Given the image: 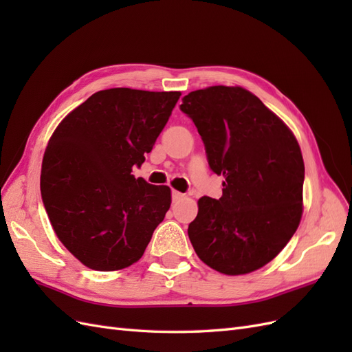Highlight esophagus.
I'll list each match as a JSON object with an SVG mask.
<instances>
[{
	"label": "esophagus",
	"instance_id": "34e87169",
	"mask_svg": "<svg viewBox=\"0 0 352 352\" xmlns=\"http://www.w3.org/2000/svg\"><path fill=\"white\" fill-rule=\"evenodd\" d=\"M185 195L182 194V192H177V190H173L172 192V199L176 202V201H179V199H182Z\"/></svg>",
	"mask_w": 352,
	"mask_h": 352
}]
</instances>
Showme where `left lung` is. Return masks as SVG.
I'll return each mask as SVG.
<instances>
[{
  "label": "left lung",
  "mask_w": 352,
  "mask_h": 352,
  "mask_svg": "<svg viewBox=\"0 0 352 352\" xmlns=\"http://www.w3.org/2000/svg\"><path fill=\"white\" fill-rule=\"evenodd\" d=\"M182 110L223 180L219 199L202 197L188 236L211 269L258 270L289 242L302 216L304 160L287 126L250 91L210 87L189 92Z\"/></svg>",
  "instance_id": "obj_1"
}]
</instances>
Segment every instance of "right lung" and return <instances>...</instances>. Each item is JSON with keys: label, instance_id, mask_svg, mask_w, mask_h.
I'll return each instance as SVG.
<instances>
[{"label": "right lung", "instance_id": "right-lung-1", "mask_svg": "<svg viewBox=\"0 0 352 352\" xmlns=\"http://www.w3.org/2000/svg\"><path fill=\"white\" fill-rule=\"evenodd\" d=\"M180 92L98 91L52 133L41 195L61 243L87 267L113 272L140 260L172 202L170 188L132 175L145 162Z\"/></svg>", "mask_w": 352, "mask_h": 352}]
</instances>
